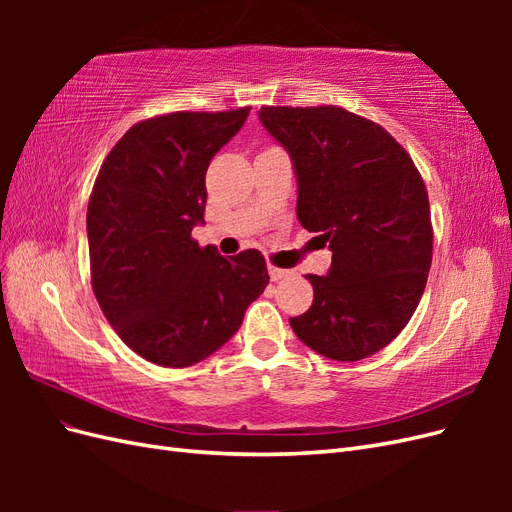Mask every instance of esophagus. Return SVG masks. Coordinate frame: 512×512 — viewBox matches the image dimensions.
Masks as SVG:
<instances>
[{
	"label": "esophagus",
	"mask_w": 512,
	"mask_h": 512,
	"mask_svg": "<svg viewBox=\"0 0 512 512\" xmlns=\"http://www.w3.org/2000/svg\"><path fill=\"white\" fill-rule=\"evenodd\" d=\"M288 275V271H284V269H277V267H269V277H271V280L273 282H280L282 280V277H286Z\"/></svg>",
	"instance_id": "34e87169"
}]
</instances>
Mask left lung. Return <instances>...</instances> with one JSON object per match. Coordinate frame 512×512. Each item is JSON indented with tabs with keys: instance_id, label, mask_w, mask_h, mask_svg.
Listing matches in <instances>:
<instances>
[{
	"instance_id": "1",
	"label": "left lung",
	"mask_w": 512,
	"mask_h": 512,
	"mask_svg": "<svg viewBox=\"0 0 512 512\" xmlns=\"http://www.w3.org/2000/svg\"><path fill=\"white\" fill-rule=\"evenodd\" d=\"M258 117L290 153L301 226L333 252L327 275H307L314 303L290 327L322 356L361 361L423 297L433 250L423 177L389 132L346 108L262 106Z\"/></svg>"
}]
</instances>
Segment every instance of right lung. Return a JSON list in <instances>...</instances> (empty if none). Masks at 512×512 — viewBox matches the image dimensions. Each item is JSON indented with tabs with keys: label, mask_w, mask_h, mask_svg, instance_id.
Here are the masks:
<instances>
[{
	"label": "right lung",
	"mask_w": 512,
	"mask_h": 512,
	"mask_svg": "<svg viewBox=\"0 0 512 512\" xmlns=\"http://www.w3.org/2000/svg\"><path fill=\"white\" fill-rule=\"evenodd\" d=\"M250 115L170 113L138 121L100 166L87 207L91 288L117 335L143 359L190 367L220 350L269 284L258 250L200 247L211 158Z\"/></svg>",
	"instance_id": "add662e5"
}]
</instances>
